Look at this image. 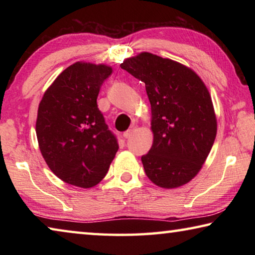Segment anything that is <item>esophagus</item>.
I'll use <instances>...</instances> for the list:
<instances>
[{
    "instance_id": "obj_1",
    "label": "esophagus",
    "mask_w": 255,
    "mask_h": 255,
    "mask_svg": "<svg viewBox=\"0 0 255 255\" xmlns=\"http://www.w3.org/2000/svg\"><path fill=\"white\" fill-rule=\"evenodd\" d=\"M132 132H133V130L132 129H128V130H126L124 132V138H126V139H128V138H130L131 136H132Z\"/></svg>"
}]
</instances>
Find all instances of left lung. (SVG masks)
I'll use <instances>...</instances> for the list:
<instances>
[{
	"label": "left lung",
	"instance_id": "left-lung-1",
	"mask_svg": "<svg viewBox=\"0 0 255 255\" xmlns=\"http://www.w3.org/2000/svg\"><path fill=\"white\" fill-rule=\"evenodd\" d=\"M145 83L152 108L153 145L141 156L146 175L161 188L195 178L217 132L213 102L195 72L180 63L141 53L120 65Z\"/></svg>",
	"mask_w": 255,
	"mask_h": 255
}]
</instances>
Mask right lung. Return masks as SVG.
Listing matches in <instances>:
<instances>
[{
	"instance_id": "add662e5",
	"label": "right lung",
	"mask_w": 255,
	"mask_h": 255,
	"mask_svg": "<svg viewBox=\"0 0 255 255\" xmlns=\"http://www.w3.org/2000/svg\"><path fill=\"white\" fill-rule=\"evenodd\" d=\"M111 67L77 62L57 76L38 108L36 132L47 165L60 180L91 188L119 148L97 99Z\"/></svg>"
}]
</instances>
